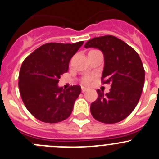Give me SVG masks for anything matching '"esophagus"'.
Wrapping results in <instances>:
<instances>
[{
    "instance_id": "obj_1",
    "label": "esophagus",
    "mask_w": 159,
    "mask_h": 159,
    "mask_svg": "<svg viewBox=\"0 0 159 159\" xmlns=\"http://www.w3.org/2000/svg\"><path fill=\"white\" fill-rule=\"evenodd\" d=\"M88 88H85V87H82V88H81V90H82V92H86V91H88Z\"/></svg>"
}]
</instances>
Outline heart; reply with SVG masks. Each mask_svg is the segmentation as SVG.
<instances>
[{"label":"heart","mask_w":159,"mask_h":159,"mask_svg":"<svg viewBox=\"0 0 159 159\" xmlns=\"http://www.w3.org/2000/svg\"><path fill=\"white\" fill-rule=\"evenodd\" d=\"M90 80H91V79H90V77H88V76H85V77H84V79H83L82 82L84 83V84H89Z\"/></svg>","instance_id":"heart-1"}]
</instances>
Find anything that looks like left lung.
Instances as JSON below:
<instances>
[{"instance_id":"left-lung-1","label":"left lung","mask_w":159,"mask_h":159,"mask_svg":"<svg viewBox=\"0 0 159 159\" xmlns=\"http://www.w3.org/2000/svg\"><path fill=\"white\" fill-rule=\"evenodd\" d=\"M84 47L102 52V83H111L108 93L97 90L98 99L91 104L92 116L103 123L122 121L137 106L144 85L145 71L139 56L124 41L110 35L93 38Z\"/></svg>"}]
</instances>
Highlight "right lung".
I'll list each match as a JSON object with an SVG mask.
<instances>
[{
  "mask_svg": "<svg viewBox=\"0 0 159 159\" xmlns=\"http://www.w3.org/2000/svg\"><path fill=\"white\" fill-rule=\"evenodd\" d=\"M83 43H48L24 60L19 73L20 93L26 108L38 120L59 123L72 112L75 101L81 93L80 86L65 90L59 87L58 83Z\"/></svg>",
  "mask_w": 159,
  "mask_h": 159,
  "instance_id": "add662e5",
  "label": "right lung"
}]
</instances>
